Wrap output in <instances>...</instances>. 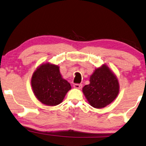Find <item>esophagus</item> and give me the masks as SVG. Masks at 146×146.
Instances as JSON below:
<instances>
[{
	"label": "esophagus",
	"mask_w": 146,
	"mask_h": 146,
	"mask_svg": "<svg viewBox=\"0 0 146 146\" xmlns=\"http://www.w3.org/2000/svg\"><path fill=\"white\" fill-rule=\"evenodd\" d=\"M73 87L76 89H80L82 87V85L81 84H74Z\"/></svg>",
	"instance_id": "1"
}]
</instances>
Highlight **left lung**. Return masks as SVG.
I'll list each match as a JSON object with an SVG mask.
<instances>
[{"instance_id": "1", "label": "left lung", "mask_w": 146, "mask_h": 146, "mask_svg": "<svg viewBox=\"0 0 146 146\" xmlns=\"http://www.w3.org/2000/svg\"><path fill=\"white\" fill-rule=\"evenodd\" d=\"M119 91L118 80L106 65L95 69L90 76V84L82 88L90 105L96 108H104L110 104L116 98Z\"/></svg>"}]
</instances>
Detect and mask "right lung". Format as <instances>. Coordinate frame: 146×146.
<instances>
[{"label":"right lung","mask_w":146,"mask_h":146,"mask_svg":"<svg viewBox=\"0 0 146 146\" xmlns=\"http://www.w3.org/2000/svg\"><path fill=\"white\" fill-rule=\"evenodd\" d=\"M59 66L50 63L42 64L32 77V91L41 103L56 106L61 103L71 86L62 78Z\"/></svg>","instance_id":"1"}]
</instances>
